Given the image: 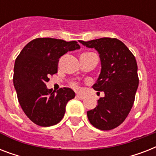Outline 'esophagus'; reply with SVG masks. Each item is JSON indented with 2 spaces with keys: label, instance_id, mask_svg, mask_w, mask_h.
<instances>
[{
  "label": "esophagus",
  "instance_id": "1",
  "mask_svg": "<svg viewBox=\"0 0 156 156\" xmlns=\"http://www.w3.org/2000/svg\"><path fill=\"white\" fill-rule=\"evenodd\" d=\"M76 97L78 98V99H80V100H84V99H85V96H84V95H78V94L76 95Z\"/></svg>",
  "mask_w": 156,
  "mask_h": 156
}]
</instances>
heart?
<instances>
[{
    "instance_id": "1",
    "label": "heart",
    "mask_w": 156,
    "mask_h": 156,
    "mask_svg": "<svg viewBox=\"0 0 156 156\" xmlns=\"http://www.w3.org/2000/svg\"><path fill=\"white\" fill-rule=\"evenodd\" d=\"M71 86H72V87H73L74 89H77V90H78V88H79V87H78V84L76 83H71Z\"/></svg>"
}]
</instances>
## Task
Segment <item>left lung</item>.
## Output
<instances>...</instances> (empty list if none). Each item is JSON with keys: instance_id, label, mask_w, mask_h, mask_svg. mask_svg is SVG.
<instances>
[{"instance_id": "obj_1", "label": "left lung", "mask_w": 156, "mask_h": 156, "mask_svg": "<svg viewBox=\"0 0 156 156\" xmlns=\"http://www.w3.org/2000/svg\"><path fill=\"white\" fill-rule=\"evenodd\" d=\"M79 42L95 48L100 54L101 72L94 90L104 91L98 105L87 112L95 128L110 130L116 128L129 113L138 87L137 61L124 43L116 38H100Z\"/></svg>"}]
</instances>
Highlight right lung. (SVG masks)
Here are the masks:
<instances>
[{"label": "right lung", "instance_id": "1", "mask_svg": "<svg viewBox=\"0 0 156 156\" xmlns=\"http://www.w3.org/2000/svg\"><path fill=\"white\" fill-rule=\"evenodd\" d=\"M76 41L37 38L29 42L16 58L13 86L21 108L30 121L40 126L59 123L69 100L75 93L68 87L48 89L49 76L57 73L59 59L69 51L79 49Z\"/></svg>", "mask_w": 156, "mask_h": 156}]
</instances>
